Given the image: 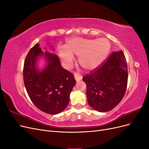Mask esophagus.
Wrapping results in <instances>:
<instances>
[{
    "mask_svg": "<svg viewBox=\"0 0 149 149\" xmlns=\"http://www.w3.org/2000/svg\"><path fill=\"white\" fill-rule=\"evenodd\" d=\"M74 78L76 80V81H80L81 79H82V76H81L79 73H75L74 74Z\"/></svg>",
    "mask_w": 149,
    "mask_h": 149,
    "instance_id": "34e87169",
    "label": "esophagus"
}]
</instances>
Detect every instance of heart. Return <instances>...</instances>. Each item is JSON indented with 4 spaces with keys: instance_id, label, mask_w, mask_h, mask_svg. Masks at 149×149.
<instances>
[{
    "instance_id": "1",
    "label": "heart",
    "mask_w": 149,
    "mask_h": 149,
    "mask_svg": "<svg viewBox=\"0 0 149 149\" xmlns=\"http://www.w3.org/2000/svg\"><path fill=\"white\" fill-rule=\"evenodd\" d=\"M61 49L59 55L63 63L70 68L73 61V55L78 56V63L86 70L96 68L105 60L109 53L111 45L106 38L87 39L81 37L70 40Z\"/></svg>"
}]
</instances>
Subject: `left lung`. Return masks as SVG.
I'll use <instances>...</instances> for the list:
<instances>
[{
	"mask_svg": "<svg viewBox=\"0 0 149 149\" xmlns=\"http://www.w3.org/2000/svg\"><path fill=\"white\" fill-rule=\"evenodd\" d=\"M127 79V65L123 52H112L101 65L83 77L89 105L99 112L111 111L123 100Z\"/></svg>",
	"mask_w": 149,
	"mask_h": 149,
	"instance_id": "left-lung-1",
	"label": "left lung"
}]
</instances>
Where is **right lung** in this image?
<instances>
[{"instance_id": "add662e5", "label": "right lung", "mask_w": 149, "mask_h": 149, "mask_svg": "<svg viewBox=\"0 0 149 149\" xmlns=\"http://www.w3.org/2000/svg\"><path fill=\"white\" fill-rule=\"evenodd\" d=\"M43 54L39 44H35L26 55L23 76L28 95L37 108L45 113L57 114L67 107L70 94L76 83L73 74L61 67L56 55L45 52L48 65L38 71L36 60Z\"/></svg>"}]
</instances>
